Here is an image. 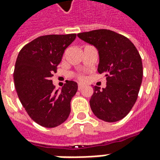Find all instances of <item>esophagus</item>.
<instances>
[{"mask_svg":"<svg viewBox=\"0 0 160 160\" xmlns=\"http://www.w3.org/2000/svg\"><path fill=\"white\" fill-rule=\"evenodd\" d=\"M83 87L84 86L83 85H81V84H79V85H78V90H79V91H80L81 89H83Z\"/></svg>","mask_w":160,"mask_h":160,"instance_id":"obj_1","label":"esophagus"}]
</instances>
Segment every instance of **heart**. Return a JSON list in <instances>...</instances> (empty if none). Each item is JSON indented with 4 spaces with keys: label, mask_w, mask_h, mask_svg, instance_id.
<instances>
[{
    "label": "heart",
    "mask_w": 160,
    "mask_h": 160,
    "mask_svg": "<svg viewBox=\"0 0 160 160\" xmlns=\"http://www.w3.org/2000/svg\"><path fill=\"white\" fill-rule=\"evenodd\" d=\"M76 78H77V79H78V80H80V81H82V80H85V76H84L83 74H77V75H76Z\"/></svg>",
    "instance_id": "obj_1"
}]
</instances>
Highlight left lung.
Instances as JSON below:
<instances>
[{
  "instance_id": "left-lung-1",
  "label": "left lung",
  "mask_w": 160,
  "mask_h": 160,
  "mask_svg": "<svg viewBox=\"0 0 160 160\" xmlns=\"http://www.w3.org/2000/svg\"><path fill=\"white\" fill-rule=\"evenodd\" d=\"M78 37L98 49V71L107 80L102 90L94 86L90 100L92 112L106 122L119 121L137 99L143 74L140 54L128 38L109 29L83 32Z\"/></svg>"
}]
</instances>
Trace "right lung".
<instances>
[{"label": "right lung", "instance_id": "1", "mask_svg": "<svg viewBox=\"0 0 160 160\" xmlns=\"http://www.w3.org/2000/svg\"><path fill=\"white\" fill-rule=\"evenodd\" d=\"M76 34L40 36L21 49L13 73L15 89L21 103L35 122L47 128L61 125L70 113L76 82L66 80L61 91L51 78L57 73L65 49Z\"/></svg>", "mask_w": 160, "mask_h": 160}]
</instances>
